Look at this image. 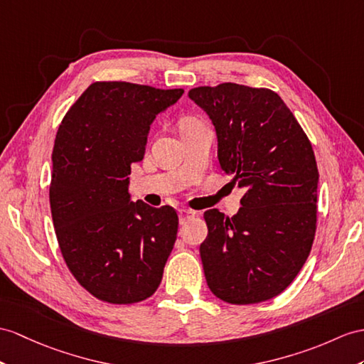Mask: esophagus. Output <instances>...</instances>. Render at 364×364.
Here are the masks:
<instances>
[{"label":"esophagus","instance_id":"34e87169","mask_svg":"<svg viewBox=\"0 0 364 364\" xmlns=\"http://www.w3.org/2000/svg\"><path fill=\"white\" fill-rule=\"evenodd\" d=\"M194 216H196V211L188 210V208H181V210H179V219H181V224L187 223L188 219H191V218H194Z\"/></svg>","mask_w":364,"mask_h":364}]
</instances>
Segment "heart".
Instances as JSON below:
<instances>
[{
  "label": "heart",
  "instance_id": "heart-1",
  "mask_svg": "<svg viewBox=\"0 0 364 364\" xmlns=\"http://www.w3.org/2000/svg\"><path fill=\"white\" fill-rule=\"evenodd\" d=\"M196 122H198L196 119H193V117H187V119H183V120H182V127L191 125V123H196Z\"/></svg>",
  "mask_w": 364,
  "mask_h": 364
}]
</instances>
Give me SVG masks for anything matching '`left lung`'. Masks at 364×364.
I'll list each match as a JSON object with an SVG mask.
<instances>
[{
    "instance_id": "left-lung-1",
    "label": "left lung",
    "mask_w": 364,
    "mask_h": 364,
    "mask_svg": "<svg viewBox=\"0 0 364 364\" xmlns=\"http://www.w3.org/2000/svg\"><path fill=\"white\" fill-rule=\"evenodd\" d=\"M190 99L218 134L220 168L244 188L233 218L203 213V273L213 295L230 304H258L295 279L316 232L318 168L295 115L267 87L199 86Z\"/></svg>"
}]
</instances>
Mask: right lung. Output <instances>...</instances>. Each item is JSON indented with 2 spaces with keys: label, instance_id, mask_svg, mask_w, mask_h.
Returning <instances> with one entry per match:
<instances>
[{
  "label": "right lung",
  "instance_id": "add662e5",
  "mask_svg": "<svg viewBox=\"0 0 364 364\" xmlns=\"http://www.w3.org/2000/svg\"><path fill=\"white\" fill-rule=\"evenodd\" d=\"M182 94L95 82L60 123L49 183L57 241L78 284L105 303H139L162 281L179 218L170 205L131 203L128 174L156 115Z\"/></svg>",
  "mask_w": 364,
  "mask_h": 364
}]
</instances>
